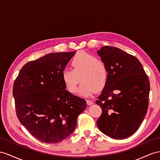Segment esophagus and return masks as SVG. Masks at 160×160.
<instances>
[{
	"label": "esophagus",
	"mask_w": 160,
	"mask_h": 160,
	"mask_svg": "<svg viewBox=\"0 0 160 160\" xmlns=\"http://www.w3.org/2000/svg\"><path fill=\"white\" fill-rule=\"evenodd\" d=\"M87 105H91L93 104V102H92V101H91V100L87 99Z\"/></svg>",
	"instance_id": "34e87169"
}]
</instances>
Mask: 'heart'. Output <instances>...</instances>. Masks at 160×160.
Listing matches in <instances>:
<instances>
[{
  "label": "heart",
  "mask_w": 160,
  "mask_h": 160,
  "mask_svg": "<svg viewBox=\"0 0 160 160\" xmlns=\"http://www.w3.org/2000/svg\"><path fill=\"white\" fill-rule=\"evenodd\" d=\"M71 66L72 69H65L61 72L62 81L69 92H76L80 79L82 83L79 92L83 96H89L105 88L109 79V72L103 61L82 51L73 57Z\"/></svg>",
  "instance_id": "heart-1"
}]
</instances>
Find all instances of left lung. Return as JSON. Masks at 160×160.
Returning a JSON list of instances; mask_svg holds the SVG:
<instances>
[{
  "label": "left lung",
  "instance_id": "left-lung-1",
  "mask_svg": "<svg viewBox=\"0 0 160 160\" xmlns=\"http://www.w3.org/2000/svg\"><path fill=\"white\" fill-rule=\"evenodd\" d=\"M97 53L106 64L109 79L96 103L102 109L97 124L102 132L123 139L136 132L149 106V78L138 59L121 49L102 47Z\"/></svg>",
  "mask_w": 160,
  "mask_h": 160
}]
</instances>
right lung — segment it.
<instances>
[{"label": "right lung", "instance_id": "1", "mask_svg": "<svg viewBox=\"0 0 160 160\" xmlns=\"http://www.w3.org/2000/svg\"><path fill=\"white\" fill-rule=\"evenodd\" d=\"M76 51L49 53L25 64L14 81L19 122L40 141L57 143L75 130L87 102L65 90L61 72Z\"/></svg>", "mask_w": 160, "mask_h": 160}]
</instances>
